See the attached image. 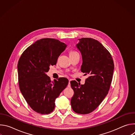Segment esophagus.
Returning a JSON list of instances; mask_svg holds the SVG:
<instances>
[{"instance_id":"obj_1","label":"esophagus","mask_w":135,"mask_h":135,"mask_svg":"<svg viewBox=\"0 0 135 135\" xmlns=\"http://www.w3.org/2000/svg\"><path fill=\"white\" fill-rule=\"evenodd\" d=\"M70 80H69V83H68V87H70Z\"/></svg>"}]
</instances>
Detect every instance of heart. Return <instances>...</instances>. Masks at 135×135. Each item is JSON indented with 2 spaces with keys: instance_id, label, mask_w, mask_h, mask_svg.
I'll list each match as a JSON object with an SVG mask.
<instances>
[{
  "instance_id": "b5f03b06",
  "label": "heart",
  "mask_w": 135,
  "mask_h": 135,
  "mask_svg": "<svg viewBox=\"0 0 135 135\" xmlns=\"http://www.w3.org/2000/svg\"><path fill=\"white\" fill-rule=\"evenodd\" d=\"M77 52H75V51H70V53H69V55H71V54H75V53H76Z\"/></svg>"
}]
</instances>
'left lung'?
Listing matches in <instances>:
<instances>
[{
  "label": "left lung",
  "mask_w": 135,
  "mask_h": 135,
  "mask_svg": "<svg viewBox=\"0 0 135 135\" xmlns=\"http://www.w3.org/2000/svg\"><path fill=\"white\" fill-rule=\"evenodd\" d=\"M79 40L76 47L82 56L81 70L89 77L83 85L70 81L74 92L70 103L75 113L86 114L97 108L108 94L114 65L110 53L99 42L91 38Z\"/></svg>",
  "instance_id": "1"
}]
</instances>
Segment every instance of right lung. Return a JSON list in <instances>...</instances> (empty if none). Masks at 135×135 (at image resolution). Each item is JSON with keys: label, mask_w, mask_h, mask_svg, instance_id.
Returning <instances> with one entry per match:
<instances>
[{"label": "right lung", "mask_w": 135, "mask_h": 135, "mask_svg": "<svg viewBox=\"0 0 135 135\" xmlns=\"http://www.w3.org/2000/svg\"><path fill=\"white\" fill-rule=\"evenodd\" d=\"M67 45L53 38H43L29 46L17 64L20 91L30 107L36 112L47 114L55 107V100L66 88L68 80L60 78L51 81L46 73L55 65Z\"/></svg>", "instance_id": "right-lung-1"}]
</instances>
